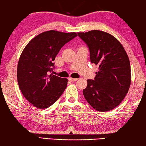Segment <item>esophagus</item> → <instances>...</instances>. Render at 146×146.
<instances>
[{
  "instance_id": "1",
  "label": "esophagus",
  "mask_w": 146,
  "mask_h": 146,
  "mask_svg": "<svg viewBox=\"0 0 146 146\" xmlns=\"http://www.w3.org/2000/svg\"><path fill=\"white\" fill-rule=\"evenodd\" d=\"M78 78H71V77H70L68 78V80L70 81V82H75V81L77 80Z\"/></svg>"
}]
</instances>
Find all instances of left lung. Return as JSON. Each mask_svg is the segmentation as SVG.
<instances>
[{"label": "left lung", "mask_w": 146, "mask_h": 146, "mask_svg": "<svg viewBox=\"0 0 146 146\" xmlns=\"http://www.w3.org/2000/svg\"><path fill=\"white\" fill-rule=\"evenodd\" d=\"M78 35L88 46L91 63L98 66L95 79L87 80L84 96L97 111L111 110L123 100L130 87L131 75L127 53L120 42L106 32L92 30Z\"/></svg>", "instance_id": "left-lung-1"}]
</instances>
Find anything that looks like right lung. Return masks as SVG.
I'll list each match as a JSON object with an SVG mask.
<instances>
[{"label": "right lung", "mask_w": 146, "mask_h": 146, "mask_svg": "<svg viewBox=\"0 0 146 146\" xmlns=\"http://www.w3.org/2000/svg\"><path fill=\"white\" fill-rule=\"evenodd\" d=\"M77 36L75 32H43L27 44L17 66V81L24 97L35 107L48 108L64 93L68 79L53 75V61L64 45Z\"/></svg>", "instance_id": "right-lung-1"}]
</instances>
